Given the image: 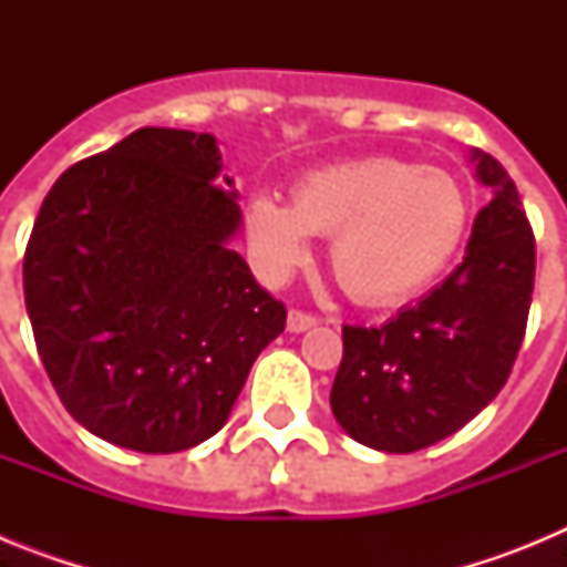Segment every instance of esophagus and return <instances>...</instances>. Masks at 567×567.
Returning <instances> with one entry per match:
<instances>
[{
	"mask_svg": "<svg viewBox=\"0 0 567 567\" xmlns=\"http://www.w3.org/2000/svg\"><path fill=\"white\" fill-rule=\"evenodd\" d=\"M318 327V318L312 312H303V309H289V318H287V329L289 332H307V329Z\"/></svg>",
	"mask_w": 567,
	"mask_h": 567,
	"instance_id": "1",
	"label": "esophagus"
}]
</instances>
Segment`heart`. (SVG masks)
I'll return each instance as SVG.
<instances>
[{
  "instance_id": "b5f03b06",
  "label": "heart",
  "mask_w": 567,
  "mask_h": 567,
  "mask_svg": "<svg viewBox=\"0 0 567 567\" xmlns=\"http://www.w3.org/2000/svg\"><path fill=\"white\" fill-rule=\"evenodd\" d=\"M255 264L284 278L309 258V235L332 238L329 269L358 303L385 307L423 292L457 255L468 195L443 169L365 155L307 173L292 204L252 195L244 215Z\"/></svg>"
}]
</instances>
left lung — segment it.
Masks as SVG:
<instances>
[{
    "label": "left lung",
    "mask_w": 567,
    "mask_h": 567,
    "mask_svg": "<svg viewBox=\"0 0 567 567\" xmlns=\"http://www.w3.org/2000/svg\"><path fill=\"white\" fill-rule=\"evenodd\" d=\"M491 187L465 258L437 289L383 327H343L332 414L358 443L420 452L460 432L497 398L528 323L537 247L503 164L474 150Z\"/></svg>",
    "instance_id": "obj_1"
}]
</instances>
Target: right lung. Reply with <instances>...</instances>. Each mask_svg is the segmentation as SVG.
I'll list each match as a JSON object with an SVG mask.
<instances>
[{"label":"right lung","mask_w":567,"mask_h":567,"mask_svg":"<svg viewBox=\"0 0 567 567\" xmlns=\"http://www.w3.org/2000/svg\"><path fill=\"white\" fill-rule=\"evenodd\" d=\"M221 167L209 133L135 130L59 175L24 249L50 383L73 420L130 452L213 437L287 327L229 249L240 207Z\"/></svg>","instance_id":"1"}]
</instances>
